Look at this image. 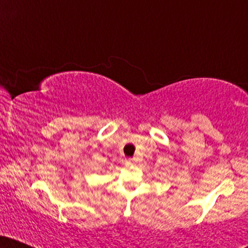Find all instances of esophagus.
I'll list each match as a JSON object with an SVG mask.
<instances>
[{
	"label": "esophagus",
	"mask_w": 248,
	"mask_h": 248,
	"mask_svg": "<svg viewBox=\"0 0 248 248\" xmlns=\"http://www.w3.org/2000/svg\"><path fill=\"white\" fill-rule=\"evenodd\" d=\"M126 166H128V167L135 166V161H134V160H127L126 161Z\"/></svg>",
	"instance_id": "34e87169"
}]
</instances>
